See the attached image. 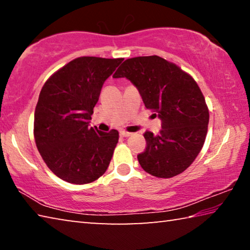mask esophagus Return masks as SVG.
I'll return each instance as SVG.
<instances>
[{
	"label": "esophagus",
	"mask_w": 250,
	"mask_h": 250,
	"mask_svg": "<svg viewBox=\"0 0 250 250\" xmlns=\"http://www.w3.org/2000/svg\"><path fill=\"white\" fill-rule=\"evenodd\" d=\"M120 135L121 137H125V138H128V137H130V135H132V133H130V132H126V131H120Z\"/></svg>",
	"instance_id": "esophagus-1"
}]
</instances>
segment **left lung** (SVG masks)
I'll return each mask as SVG.
<instances>
[{
	"mask_svg": "<svg viewBox=\"0 0 250 250\" xmlns=\"http://www.w3.org/2000/svg\"><path fill=\"white\" fill-rule=\"evenodd\" d=\"M137 88L147 109L154 110L162 130L145 133L141 167L156 177L175 176L195 160L204 145L209 113L200 87L180 67L159 56L126 59L113 75Z\"/></svg>",
	"mask_w": 250,
	"mask_h": 250,
	"instance_id": "obj_1",
	"label": "left lung"
}]
</instances>
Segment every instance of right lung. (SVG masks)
I'll use <instances>...</instances> for the list:
<instances>
[{
  "instance_id": "1",
  "label": "right lung",
  "mask_w": 250,
  "mask_h": 250,
  "mask_svg": "<svg viewBox=\"0 0 250 250\" xmlns=\"http://www.w3.org/2000/svg\"><path fill=\"white\" fill-rule=\"evenodd\" d=\"M122 61L76 58L42 88L34 137L44 162L59 179L87 184L107 171L119 132H103L89 125L103 84Z\"/></svg>"
}]
</instances>
